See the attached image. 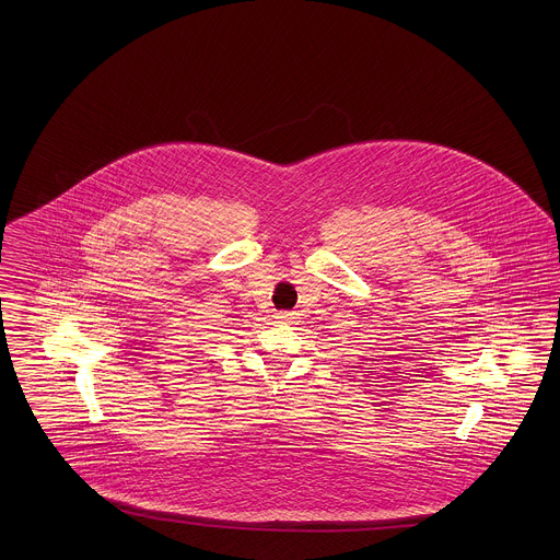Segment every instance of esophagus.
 I'll use <instances>...</instances> for the list:
<instances>
[{"instance_id": "34e87169", "label": "esophagus", "mask_w": 560, "mask_h": 560, "mask_svg": "<svg viewBox=\"0 0 560 560\" xmlns=\"http://www.w3.org/2000/svg\"><path fill=\"white\" fill-rule=\"evenodd\" d=\"M295 319H298V315H295V313H290V311L277 313V320H279V323H295Z\"/></svg>"}]
</instances>
